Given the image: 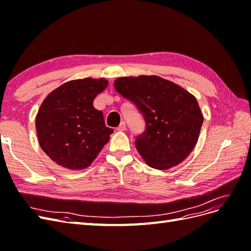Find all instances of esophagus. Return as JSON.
Returning a JSON list of instances; mask_svg holds the SVG:
<instances>
[{
    "instance_id": "34e87169",
    "label": "esophagus",
    "mask_w": 251,
    "mask_h": 251,
    "mask_svg": "<svg viewBox=\"0 0 251 251\" xmlns=\"http://www.w3.org/2000/svg\"><path fill=\"white\" fill-rule=\"evenodd\" d=\"M126 123L125 121H121L120 125L117 126V131H126Z\"/></svg>"
}]
</instances>
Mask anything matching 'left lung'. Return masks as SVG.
<instances>
[{
	"label": "left lung",
	"mask_w": 251,
	"mask_h": 251,
	"mask_svg": "<svg viewBox=\"0 0 251 251\" xmlns=\"http://www.w3.org/2000/svg\"><path fill=\"white\" fill-rule=\"evenodd\" d=\"M114 86L144 119L146 130L136 137L135 146L150 166L168 170L191 154L203 124L195 96L156 75L120 77Z\"/></svg>",
	"instance_id": "obj_1"
}]
</instances>
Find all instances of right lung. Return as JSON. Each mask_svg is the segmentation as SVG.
I'll use <instances>...</instances> for the list:
<instances>
[{
  "label": "right lung",
  "mask_w": 251,
  "mask_h": 251,
  "mask_svg": "<svg viewBox=\"0 0 251 251\" xmlns=\"http://www.w3.org/2000/svg\"><path fill=\"white\" fill-rule=\"evenodd\" d=\"M103 78L68 81L45 98L35 118L40 146L53 161L69 170L92 163L113 128L94 108V98L108 87Z\"/></svg>",
  "instance_id": "1"
}]
</instances>
